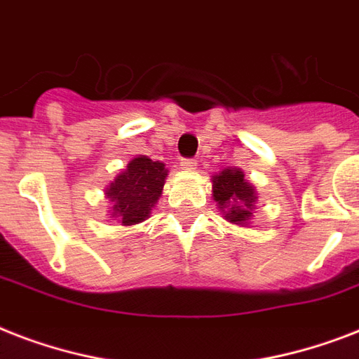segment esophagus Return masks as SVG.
I'll return each mask as SVG.
<instances>
[{
    "instance_id": "34e87169",
    "label": "esophagus",
    "mask_w": 359,
    "mask_h": 359,
    "mask_svg": "<svg viewBox=\"0 0 359 359\" xmlns=\"http://www.w3.org/2000/svg\"><path fill=\"white\" fill-rule=\"evenodd\" d=\"M196 165H197V160H194V158H182V160H180V168L186 169V171L196 169Z\"/></svg>"
}]
</instances>
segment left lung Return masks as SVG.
Segmentation results:
<instances>
[{"mask_svg": "<svg viewBox=\"0 0 359 359\" xmlns=\"http://www.w3.org/2000/svg\"><path fill=\"white\" fill-rule=\"evenodd\" d=\"M212 199L227 222L248 227L257 205L255 186L244 179L240 168H225L212 175Z\"/></svg>", "mask_w": 359, "mask_h": 359, "instance_id": "1", "label": "left lung"}]
</instances>
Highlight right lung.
Listing matches in <instances>:
<instances>
[{
	"label": "right lung",
	"mask_w": 359,
	"mask_h": 359,
	"mask_svg": "<svg viewBox=\"0 0 359 359\" xmlns=\"http://www.w3.org/2000/svg\"><path fill=\"white\" fill-rule=\"evenodd\" d=\"M168 168L160 160L137 154L126 168L106 186V199L109 201V218L117 224L132 227L151 218L152 208L162 197L168 179Z\"/></svg>",
	"instance_id": "1"
}]
</instances>
